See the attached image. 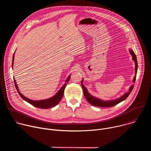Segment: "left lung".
Segmentation results:
<instances>
[{
	"mask_svg": "<svg viewBox=\"0 0 151 151\" xmlns=\"http://www.w3.org/2000/svg\"><path fill=\"white\" fill-rule=\"evenodd\" d=\"M130 52L132 55V58L133 60L135 61V72H136V75L133 79V82H135L136 81V74H137V57L136 55L135 54V53L134 52V51L133 50H130ZM82 82L83 80L81 82V85H82V87L83 89V95L85 97V99H87V100L92 105L95 106H97V107H112L115 106L116 104H118L119 103L121 102L122 101L125 100L127 97L130 95V94L131 93V92L132 91L133 87H134V85H132V87H130V88L129 89V91L127 93H125L123 96L121 97L119 99H116V100H110V101H104L102 100H100L99 99H97L96 97H94L93 96H92L91 95H90L87 90L86 89V88L84 87L82 84Z\"/></svg>",
	"mask_w": 151,
	"mask_h": 151,
	"instance_id": "1",
	"label": "left lung"
}]
</instances>
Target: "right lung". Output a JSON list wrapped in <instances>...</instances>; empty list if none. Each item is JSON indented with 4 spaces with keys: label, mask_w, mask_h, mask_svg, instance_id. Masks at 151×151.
I'll return each instance as SVG.
<instances>
[{
    "label": "right lung",
    "mask_w": 151,
    "mask_h": 151,
    "mask_svg": "<svg viewBox=\"0 0 151 151\" xmlns=\"http://www.w3.org/2000/svg\"><path fill=\"white\" fill-rule=\"evenodd\" d=\"M14 54L13 55V57H12V66L13 67V63H14ZM70 78V76H69L68 79L66 81L65 83H64L63 87L61 88V89L58 91V93L49 99H47V100H39V101H35V100H32L30 99H29L28 98H26V97H24L22 94L20 93L18 88V86L17 84L15 82V79L14 78V83H15V88L19 94V95L20 96V97L22 98L23 100H24L25 101H27L28 103H29L30 104H31L32 105L38 107V108L40 109H49L51 108V107H54L57 104H58V103L60 102V101L61 100L63 94H64V88H65L66 86L68 83V82L69 81V79Z\"/></svg>",
    "instance_id": "obj_1"
}]
</instances>
